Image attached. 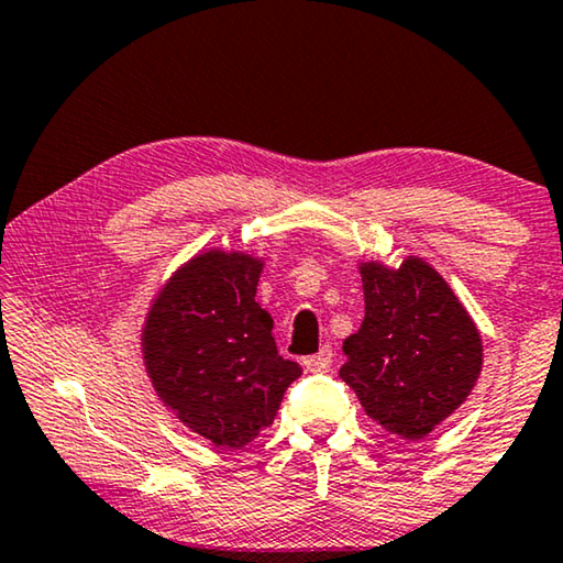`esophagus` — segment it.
I'll list each match as a JSON object with an SVG mask.
<instances>
[{"label":"esophagus","instance_id":"obj_1","mask_svg":"<svg viewBox=\"0 0 563 563\" xmlns=\"http://www.w3.org/2000/svg\"><path fill=\"white\" fill-rule=\"evenodd\" d=\"M331 364H333V351L329 346H323L321 351H318V354L303 358L306 372H316V374L331 372Z\"/></svg>","mask_w":563,"mask_h":563}]
</instances>
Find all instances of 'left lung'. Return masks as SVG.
<instances>
[{
    "instance_id": "obj_1",
    "label": "left lung",
    "mask_w": 563,
    "mask_h": 563,
    "mask_svg": "<svg viewBox=\"0 0 563 563\" xmlns=\"http://www.w3.org/2000/svg\"><path fill=\"white\" fill-rule=\"evenodd\" d=\"M362 329L343 341L339 376L364 412L405 440H422L473 391L483 372V339L448 280L417 255L397 267L358 260Z\"/></svg>"
}]
</instances>
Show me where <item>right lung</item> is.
I'll list each match as a JSON object with an SVG mask.
<instances>
[{
    "instance_id": "add662e5",
    "label": "right lung",
    "mask_w": 563,
    "mask_h": 563,
    "mask_svg": "<svg viewBox=\"0 0 563 563\" xmlns=\"http://www.w3.org/2000/svg\"><path fill=\"white\" fill-rule=\"evenodd\" d=\"M263 267L242 250H199L158 288L141 329L156 397L214 448L257 440L303 374L278 354L273 318L255 300Z\"/></svg>"
}]
</instances>
